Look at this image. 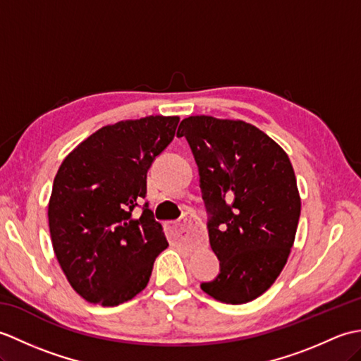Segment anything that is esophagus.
Segmentation results:
<instances>
[{
  "instance_id": "esophagus-1",
  "label": "esophagus",
  "mask_w": 361,
  "mask_h": 361,
  "mask_svg": "<svg viewBox=\"0 0 361 361\" xmlns=\"http://www.w3.org/2000/svg\"><path fill=\"white\" fill-rule=\"evenodd\" d=\"M171 234L175 240L188 245H197L203 242V234L198 228L197 219L192 212H185V216L180 221L171 225Z\"/></svg>"
}]
</instances>
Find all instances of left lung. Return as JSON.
Instances as JSON below:
<instances>
[{
  "mask_svg": "<svg viewBox=\"0 0 361 361\" xmlns=\"http://www.w3.org/2000/svg\"><path fill=\"white\" fill-rule=\"evenodd\" d=\"M185 136L200 175L216 279L200 287L220 302L245 304L271 287L286 265L301 214L287 153L243 121L189 116Z\"/></svg>",
  "mask_w": 361,
  "mask_h": 361,
  "instance_id": "obj_1",
  "label": "left lung"
}]
</instances>
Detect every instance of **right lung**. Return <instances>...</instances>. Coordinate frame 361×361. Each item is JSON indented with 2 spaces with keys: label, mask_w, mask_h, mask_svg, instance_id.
<instances>
[{
  "label": "right lung",
  "mask_w": 361,
  "mask_h": 361,
  "mask_svg": "<svg viewBox=\"0 0 361 361\" xmlns=\"http://www.w3.org/2000/svg\"><path fill=\"white\" fill-rule=\"evenodd\" d=\"M178 116H147L99 128L68 155L48 206L54 252L88 302L114 307L145 288L169 247L149 203L147 172L175 136Z\"/></svg>",
  "instance_id": "obj_1"
}]
</instances>
